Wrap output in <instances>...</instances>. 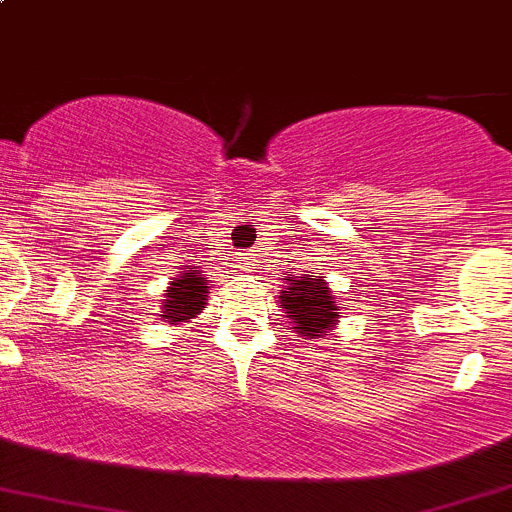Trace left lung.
<instances>
[{"label":"left lung","mask_w":512,"mask_h":512,"mask_svg":"<svg viewBox=\"0 0 512 512\" xmlns=\"http://www.w3.org/2000/svg\"><path fill=\"white\" fill-rule=\"evenodd\" d=\"M289 287L279 289V307L292 320V330L304 340L322 337L340 320L337 297L327 287L325 276H287Z\"/></svg>","instance_id":"1"}]
</instances>
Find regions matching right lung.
Wrapping results in <instances>:
<instances>
[{"mask_svg":"<svg viewBox=\"0 0 512 512\" xmlns=\"http://www.w3.org/2000/svg\"><path fill=\"white\" fill-rule=\"evenodd\" d=\"M205 284L208 281L195 269L177 276L170 287H167V294L162 299V314L159 317L164 322H170V325H180V322L192 320L203 309L205 299H208V287Z\"/></svg>","mask_w":512,"mask_h":512,"instance_id":"add662e5","label":"right lung"}]
</instances>
